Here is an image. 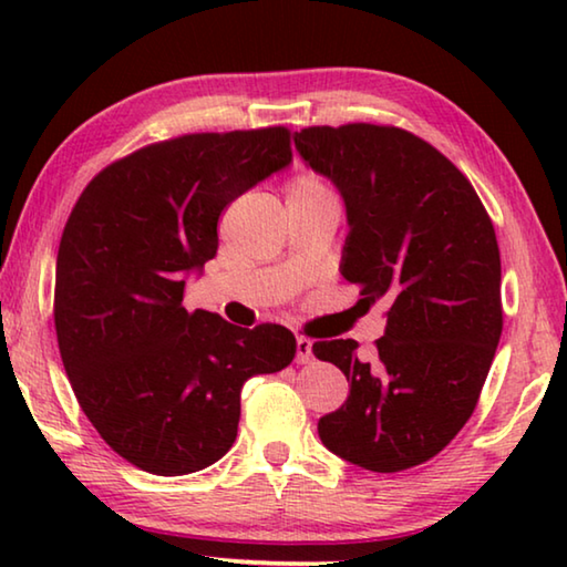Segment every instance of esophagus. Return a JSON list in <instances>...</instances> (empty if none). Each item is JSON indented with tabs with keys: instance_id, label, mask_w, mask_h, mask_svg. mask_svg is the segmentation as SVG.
Wrapping results in <instances>:
<instances>
[{
	"instance_id": "34e87169",
	"label": "esophagus",
	"mask_w": 567,
	"mask_h": 567,
	"mask_svg": "<svg viewBox=\"0 0 567 567\" xmlns=\"http://www.w3.org/2000/svg\"><path fill=\"white\" fill-rule=\"evenodd\" d=\"M312 360V342L307 338H297V364H307Z\"/></svg>"
}]
</instances>
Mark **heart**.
Here are the masks:
<instances>
[{
    "instance_id": "heart-1",
    "label": "heart",
    "mask_w": 567,
    "mask_h": 567,
    "mask_svg": "<svg viewBox=\"0 0 567 567\" xmlns=\"http://www.w3.org/2000/svg\"><path fill=\"white\" fill-rule=\"evenodd\" d=\"M290 192H305V195H324V192H330V189L318 175H310V172H307V175H300V177L292 179Z\"/></svg>"
}]
</instances>
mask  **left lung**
Returning <instances> with one entry per match:
<instances>
[{
    "label": "left lung",
    "mask_w": 567,
    "mask_h": 567,
    "mask_svg": "<svg viewBox=\"0 0 567 567\" xmlns=\"http://www.w3.org/2000/svg\"><path fill=\"white\" fill-rule=\"evenodd\" d=\"M295 147L348 207L344 280L390 305L370 362L354 340L312 344L350 382L318 422L322 445L372 473L427 463L473 415L501 342L493 219L463 172L408 130L322 124L295 132Z\"/></svg>",
    "instance_id": "obj_1"
}]
</instances>
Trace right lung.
Returning <instances> with one entry per match:
<instances>
[{
    "label": "right lung",
    "mask_w": 567,
    "mask_h": 567,
    "mask_svg": "<svg viewBox=\"0 0 567 567\" xmlns=\"http://www.w3.org/2000/svg\"><path fill=\"white\" fill-rule=\"evenodd\" d=\"M290 159L287 127L182 134L112 162L72 207L54 277L60 354L100 437L145 473L217 463L245 380L295 358L282 324L247 330L182 305L185 275L217 255L223 209Z\"/></svg>",
    "instance_id": "obj_1"
}]
</instances>
